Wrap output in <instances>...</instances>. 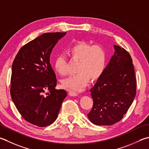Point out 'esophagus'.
Listing matches in <instances>:
<instances>
[{"label":"esophagus","instance_id":"34e87169","mask_svg":"<svg viewBox=\"0 0 149 149\" xmlns=\"http://www.w3.org/2000/svg\"><path fill=\"white\" fill-rule=\"evenodd\" d=\"M69 92H68V94L70 95V96H77V95H78V94L77 92H74V91H68Z\"/></svg>","mask_w":149,"mask_h":149}]
</instances>
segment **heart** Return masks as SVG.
<instances>
[{
  "label": "heart",
  "mask_w": 149,
  "mask_h": 149,
  "mask_svg": "<svg viewBox=\"0 0 149 149\" xmlns=\"http://www.w3.org/2000/svg\"><path fill=\"white\" fill-rule=\"evenodd\" d=\"M72 59L79 61L78 73L70 75L61 81L65 88L81 92L88 84L91 77L93 80L100 78L104 71L107 62L105 48L100 45H91L86 42H80L67 49ZM66 59L65 55L59 54L55 58L54 68L60 75L66 74Z\"/></svg>",
  "instance_id": "obj_1"
}]
</instances>
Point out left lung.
<instances>
[{"instance_id":"left-lung-1","label":"left lung","mask_w":149,"mask_h":149,"mask_svg":"<svg viewBox=\"0 0 149 149\" xmlns=\"http://www.w3.org/2000/svg\"><path fill=\"white\" fill-rule=\"evenodd\" d=\"M114 54L90 89L93 107L87 116L95 125H112L123 118L136 94V79L129 52L114 45Z\"/></svg>"}]
</instances>
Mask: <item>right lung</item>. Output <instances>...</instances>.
I'll return each instance as SVG.
<instances>
[{
  "label": "right lung",
  "mask_w": 149,
  "mask_h": 149,
  "mask_svg": "<svg viewBox=\"0 0 149 149\" xmlns=\"http://www.w3.org/2000/svg\"><path fill=\"white\" fill-rule=\"evenodd\" d=\"M66 33L41 35L23 46L13 61L11 99L22 117L38 127L54 123L67 95L65 90L55 88L56 76L49 63L52 49Z\"/></svg>",
  "instance_id": "obj_1"
}]
</instances>
